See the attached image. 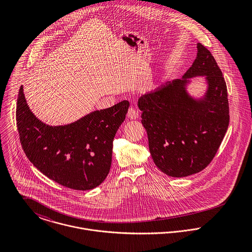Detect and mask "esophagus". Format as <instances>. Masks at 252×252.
Listing matches in <instances>:
<instances>
[{
	"label": "esophagus",
	"instance_id": "34e87169",
	"mask_svg": "<svg viewBox=\"0 0 252 252\" xmlns=\"http://www.w3.org/2000/svg\"><path fill=\"white\" fill-rule=\"evenodd\" d=\"M127 116L130 119H137L139 117V111L135 108H130L128 110Z\"/></svg>",
	"mask_w": 252,
	"mask_h": 252
}]
</instances>
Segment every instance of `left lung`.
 I'll use <instances>...</instances> for the list:
<instances>
[{"label": "left lung", "instance_id": "left-lung-1", "mask_svg": "<svg viewBox=\"0 0 252 252\" xmlns=\"http://www.w3.org/2000/svg\"><path fill=\"white\" fill-rule=\"evenodd\" d=\"M197 57L181 79L143 95L138 106L151 157L164 174L183 178L204 170L214 159L229 125L227 86L216 59L201 43ZM203 76L207 90L194 98L186 87Z\"/></svg>", "mask_w": 252, "mask_h": 252}]
</instances>
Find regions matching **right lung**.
Segmentation results:
<instances>
[{
    "label": "right lung",
    "mask_w": 252,
    "mask_h": 252,
    "mask_svg": "<svg viewBox=\"0 0 252 252\" xmlns=\"http://www.w3.org/2000/svg\"><path fill=\"white\" fill-rule=\"evenodd\" d=\"M128 108L129 102L122 101L70 124L50 126L32 112L21 86L16 107L20 143L30 162L48 179L74 190H90L109 173L112 142Z\"/></svg>",
    "instance_id": "add662e5"
}]
</instances>
